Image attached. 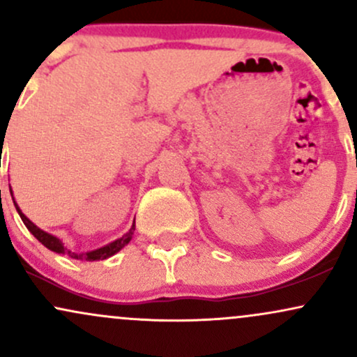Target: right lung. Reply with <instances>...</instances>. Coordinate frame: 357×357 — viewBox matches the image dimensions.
Instances as JSON below:
<instances>
[{"label": "right lung", "instance_id": "obj_1", "mask_svg": "<svg viewBox=\"0 0 357 357\" xmlns=\"http://www.w3.org/2000/svg\"><path fill=\"white\" fill-rule=\"evenodd\" d=\"M13 202H15V199H13ZM15 206H16V211H18V215L22 216L24 227H26L28 230L33 233V236H35L36 240L40 241V243L45 245V247H47L48 250H52V252L67 253L68 257L75 258V260H89V261H93V260H104V258L112 257L114 253H117L119 250H121L122 247H126V245L129 243L130 238H132V235H134V230H136V225H132V228H130V230L127 231L126 235L122 236V238L112 241V243L105 245V247H102V248H99V250H93V252H89V253H72L70 250H65V248H63V245H61V241H60L59 238H56V236L50 235V233H45L43 230H40L38 227H35V225L31 223V221L28 220L26 216L23 215L22 210H20V208H18V204L15 203Z\"/></svg>", "mask_w": 357, "mask_h": 357}]
</instances>
